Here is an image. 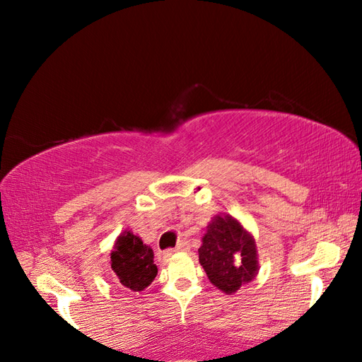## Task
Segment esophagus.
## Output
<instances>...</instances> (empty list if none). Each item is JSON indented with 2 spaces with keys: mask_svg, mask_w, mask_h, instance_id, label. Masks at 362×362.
<instances>
[{
  "mask_svg": "<svg viewBox=\"0 0 362 362\" xmlns=\"http://www.w3.org/2000/svg\"><path fill=\"white\" fill-rule=\"evenodd\" d=\"M189 249V244H188V241H180L179 244H177V247H175V252H185V250H188Z\"/></svg>",
  "mask_w": 362,
  "mask_h": 362,
  "instance_id": "1",
  "label": "esophagus"
}]
</instances>
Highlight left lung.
<instances>
[{"mask_svg": "<svg viewBox=\"0 0 362 362\" xmlns=\"http://www.w3.org/2000/svg\"><path fill=\"white\" fill-rule=\"evenodd\" d=\"M199 263L214 286L233 294L258 272L255 240L230 214L214 216L202 238Z\"/></svg>", "mask_w": 362, "mask_h": 362, "instance_id": "left-lung-1", "label": "left lung"}]
</instances>
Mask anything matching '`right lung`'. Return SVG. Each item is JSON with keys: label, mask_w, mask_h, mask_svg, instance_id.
I'll return each instance as SVG.
<instances>
[{"label": "right lung", "mask_w": 362, "mask_h": 362, "mask_svg": "<svg viewBox=\"0 0 362 362\" xmlns=\"http://www.w3.org/2000/svg\"><path fill=\"white\" fill-rule=\"evenodd\" d=\"M112 271L117 274L122 288L140 292L148 288L157 275L153 252L149 245L130 230L122 232L110 253Z\"/></svg>", "instance_id": "obj_1"}]
</instances>
